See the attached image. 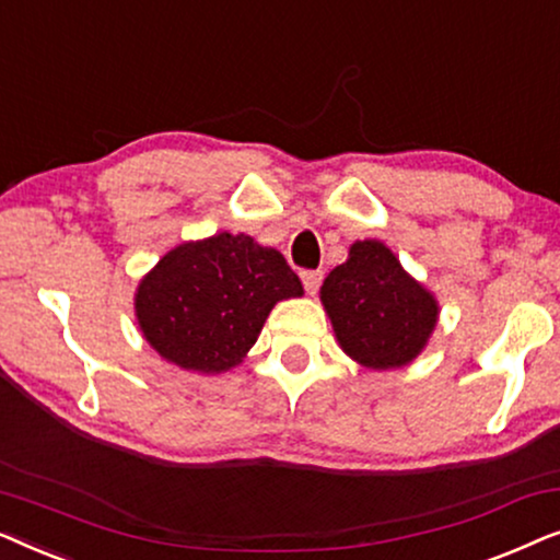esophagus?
I'll return each instance as SVG.
<instances>
[{
  "label": "esophagus",
  "mask_w": 560,
  "mask_h": 560,
  "mask_svg": "<svg viewBox=\"0 0 560 560\" xmlns=\"http://www.w3.org/2000/svg\"><path fill=\"white\" fill-rule=\"evenodd\" d=\"M301 280H303L305 293L316 295L318 288H320V280H324V272H320V270H305V272H301Z\"/></svg>",
  "instance_id": "obj_1"
}]
</instances>
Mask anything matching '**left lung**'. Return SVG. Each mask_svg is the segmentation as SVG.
<instances>
[{
  "label": "left lung",
  "mask_w": 560,
  "mask_h": 560,
  "mask_svg": "<svg viewBox=\"0 0 560 560\" xmlns=\"http://www.w3.org/2000/svg\"><path fill=\"white\" fill-rule=\"evenodd\" d=\"M320 301L341 349L372 370L412 362L439 318L433 295L374 240L351 244L347 262L324 280Z\"/></svg>",
  "instance_id": "1"
}]
</instances>
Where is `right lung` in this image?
<instances>
[{"instance_id":"right-lung-1","label":"right lung","mask_w":560,"mask_h":560,"mask_svg":"<svg viewBox=\"0 0 560 560\" xmlns=\"http://www.w3.org/2000/svg\"><path fill=\"white\" fill-rule=\"evenodd\" d=\"M303 295L278 249L247 234H217L167 252L135 298L144 339L167 362L194 372L240 364L272 305Z\"/></svg>"}]
</instances>
